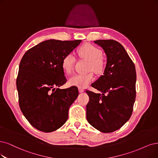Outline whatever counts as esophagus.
I'll return each instance as SVG.
<instances>
[{"instance_id":"esophagus-1","label":"esophagus","mask_w":158,"mask_h":158,"mask_svg":"<svg viewBox=\"0 0 158 158\" xmlns=\"http://www.w3.org/2000/svg\"><path fill=\"white\" fill-rule=\"evenodd\" d=\"M79 92H84V89H83V88H80V87H79Z\"/></svg>"}]
</instances>
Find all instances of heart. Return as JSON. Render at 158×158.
<instances>
[{
    "label": "heart",
    "instance_id": "1",
    "mask_svg": "<svg viewBox=\"0 0 158 158\" xmlns=\"http://www.w3.org/2000/svg\"><path fill=\"white\" fill-rule=\"evenodd\" d=\"M78 54L81 58L89 62V70H92L96 73H102L105 69V62L102 58V51L97 47L90 44L82 45L78 49ZM75 58L73 54L68 53L63 58L62 66L66 73L72 72ZM94 79L92 73L86 74H75L69 77L68 83L72 86L84 88L88 86Z\"/></svg>",
    "mask_w": 158,
    "mask_h": 158
}]
</instances>
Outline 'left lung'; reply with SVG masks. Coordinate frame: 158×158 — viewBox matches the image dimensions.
Masks as SVG:
<instances>
[{
	"instance_id": "left-lung-1",
	"label": "left lung",
	"mask_w": 158,
	"mask_h": 158,
	"mask_svg": "<svg viewBox=\"0 0 158 158\" xmlns=\"http://www.w3.org/2000/svg\"><path fill=\"white\" fill-rule=\"evenodd\" d=\"M107 56L104 72L91 86L100 91L86 90L89 123L103 133L117 130L130 119L135 103V67L124 48L113 40L94 41Z\"/></svg>"
}]
</instances>
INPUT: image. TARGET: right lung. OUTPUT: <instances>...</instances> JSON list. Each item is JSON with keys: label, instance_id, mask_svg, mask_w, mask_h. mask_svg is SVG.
I'll return each instance as SVG.
<instances>
[{"label": "right lung", "instance_id": "obj_1", "mask_svg": "<svg viewBox=\"0 0 158 158\" xmlns=\"http://www.w3.org/2000/svg\"><path fill=\"white\" fill-rule=\"evenodd\" d=\"M81 42L45 40L22 58L16 80L19 107L29 123L40 131H54L68 120L79 91L74 86L58 89L66 83L62 62Z\"/></svg>", "mask_w": 158, "mask_h": 158}]
</instances>
